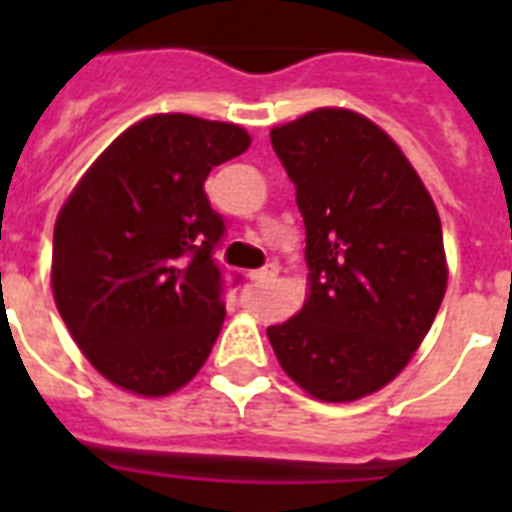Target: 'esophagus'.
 I'll return each mask as SVG.
<instances>
[{
    "instance_id": "1",
    "label": "esophagus",
    "mask_w": 512,
    "mask_h": 512,
    "mask_svg": "<svg viewBox=\"0 0 512 512\" xmlns=\"http://www.w3.org/2000/svg\"><path fill=\"white\" fill-rule=\"evenodd\" d=\"M249 276H252V279H257V281L276 279V276H279V263H265L260 271H252Z\"/></svg>"
}]
</instances>
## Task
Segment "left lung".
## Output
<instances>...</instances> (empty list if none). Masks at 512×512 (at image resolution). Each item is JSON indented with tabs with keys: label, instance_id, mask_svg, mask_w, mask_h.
Returning <instances> with one entry per match:
<instances>
[{
	"label": "left lung",
	"instance_id": "obj_1",
	"mask_svg": "<svg viewBox=\"0 0 512 512\" xmlns=\"http://www.w3.org/2000/svg\"><path fill=\"white\" fill-rule=\"evenodd\" d=\"M305 223L311 295L268 327L281 369L321 401H356L396 377L446 292L436 204L401 148L345 108L271 130Z\"/></svg>",
	"mask_w": 512,
	"mask_h": 512
}]
</instances>
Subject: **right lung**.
I'll list each match as a JSON object with an SVG mask.
<instances>
[{
  "mask_svg": "<svg viewBox=\"0 0 512 512\" xmlns=\"http://www.w3.org/2000/svg\"><path fill=\"white\" fill-rule=\"evenodd\" d=\"M247 148L236 124L148 116L103 151L60 209L55 305L90 364L119 388L167 396L207 361L225 319L215 260L225 223L204 180Z\"/></svg>",
  "mask_w": 512,
  "mask_h": 512,
  "instance_id": "add662e5",
  "label": "right lung"
}]
</instances>
